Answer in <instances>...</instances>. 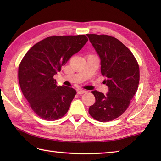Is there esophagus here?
<instances>
[{
	"instance_id": "1",
	"label": "esophagus",
	"mask_w": 161,
	"mask_h": 161,
	"mask_svg": "<svg viewBox=\"0 0 161 161\" xmlns=\"http://www.w3.org/2000/svg\"><path fill=\"white\" fill-rule=\"evenodd\" d=\"M86 93V91L82 90V89H78V90H77V94H79V95L84 94V93Z\"/></svg>"
}]
</instances>
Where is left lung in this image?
I'll return each mask as SVG.
<instances>
[{
  "instance_id": "obj_1",
  "label": "left lung",
  "mask_w": 161,
  "mask_h": 161,
  "mask_svg": "<svg viewBox=\"0 0 161 161\" xmlns=\"http://www.w3.org/2000/svg\"><path fill=\"white\" fill-rule=\"evenodd\" d=\"M87 36L100 57L101 73L108 88L106 95L91 91L95 102L88 112L97 121L114 120L126 110L138 90L139 66L131 51L116 38L94 34Z\"/></svg>"
}]
</instances>
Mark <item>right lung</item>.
<instances>
[{
	"instance_id": "add662e5",
	"label": "right lung",
	"mask_w": 161,
	"mask_h": 161,
	"mask_svg": "<svg viewBox=\"0 0 161 161\" xmlns=\"http://www.w3.org/2000/svg\"><path fill=\"white\" fill-rule=\"evenodd\" d=\"M88 42L85 35L49 36L34 45L19 67V81L24 97L35 114L45 120L62 118L77 92L57 85L54 75Z\"/></svg>"
}]
</instances>
